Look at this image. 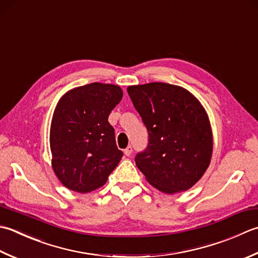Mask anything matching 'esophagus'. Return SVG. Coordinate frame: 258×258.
Masks as SVG:
<instances>
[{"instance_id": "34e87169", "label": "esophagus", "mask_w": 258, "mask_h": 258, "mask_svg": "<svg viewBox=\"0 0 258 258\" xmlns=\"http://www.w3.org/2000/svg\"><path fill=\"white\" fill-rule=\"evenodd\" d=\"M132 152H133V148H132V145H128L127 148H126V149L124 150V154H125L126 156H130L131 154H132Z\"/></svg>"}]
</instances>
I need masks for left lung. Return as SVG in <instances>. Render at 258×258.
Listing matches in <instances>:
<instances>
[{
    "label": "left lung",
    "instance_id": "8db88e82",
    "mask_svg": "<svg viewBox=\"0 0 258 258\" xmlns=\"http://www.w3.org/2000/svg\"><path fill=\"white\" fill-rule=\"evenodd\" d=\"M127 93L148 130L135 155L146 180L165 194L190 189L206 172L213 134L206 110L188 90L165 83L130 86Z\"/></svg>",
    "mask_w": 258,
    "mask_h": 258
}]
</instances>
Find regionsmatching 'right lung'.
Listing matches in <instances>:
<instances>
[{
	"instance_id": "obj_1",
	"label": "right lung",
	"mask_w": 258,
	"mask_h": 258,
	"mask_svg": "<svg viewBox=\"0 0 258 258\" xmlns=\"http://www.w3.org/2000/svg\"><path fill=\"white\" fill-rule=\"evenodd\" d=\"M123 97L118 86L93 83L72 89L54 109L50 148L55 175L80 194L105 184L122 159L108 116Z\"/></svg>"
}]
</instances>
